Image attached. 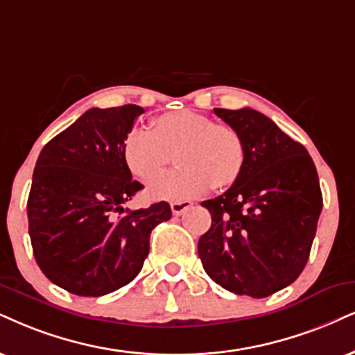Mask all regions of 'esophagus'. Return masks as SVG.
<instances>
[{
	"mask_svg": "<svg viewBox=\"0 0 355 355\" xmlns=\"http://www.w3.org/2000/svg\"><path fill=\"white\" fill-rule=\"evenodd\" d=\"M192 204L189 200H176V202H171V211H173L174 216H182L186 211H189Z\"/></svg>",
	"mask_w": 355,
	"mask_h": 355,
	"instance_id": "esophagus-1",
	"label": "esophagus"
}]
</instances>
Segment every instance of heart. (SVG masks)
<instances>
[{"label": "heart", "mask_w": 355, "mask_h": 355, "mask_svg": "<svg viewBox=\"0 0 355 355\" xmlns=\"http://www.w3.org/2000/svg\"><path fill=\"white\" fill-rule=\"evenodd\" d=\"M173 156L179 168L148 187L151 199L184 200L211 187L227 189L242 174L247 150L234 126L189 110L163 113L153 120L151 133L135 130L125 139V163L144 182L155 181Z\"/></svg>", "instance_id": "b5f03b06"}]
</instances>
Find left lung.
I'll return each instance as SVG.
<instances>
[{"label":"left lung","mask_w":355,"mask_h":355,"mask_svg":"<svg viewBox=\"0 0 355 355\" xmlns=\"http://www.w3.org/2000/svg\"><path fill=\"white\" fill-rule=\"evenodd\" d=\"M214 113L243 137L245 166L229 191L202 204L205 273L235 295L266 298L300 277L322 211L318 171L303 144L252 108Z\"/></svg>","instance_id":"8db88e82"}]
</instances>
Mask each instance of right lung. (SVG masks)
<instances>
[{
  "instance_id": "obj_1",
  "label": "right lung",
  "mask_w": 355,
  "mask_h": 355,
  "mask_svg": "<svg viewBox=\"0 0 355 355\" xmlns=\"http://www.w3.org/2000/svg\"><path fill=\"white\" fill-rule=\"evenodd\" d=\"M144 110L90 108L42 148L28 198L29 237L39 268L78 296H103L141 271L150 235L171 218L168 202L130 211L143 189L125 163V139Z\"/></svg>"
}]
</instances>
